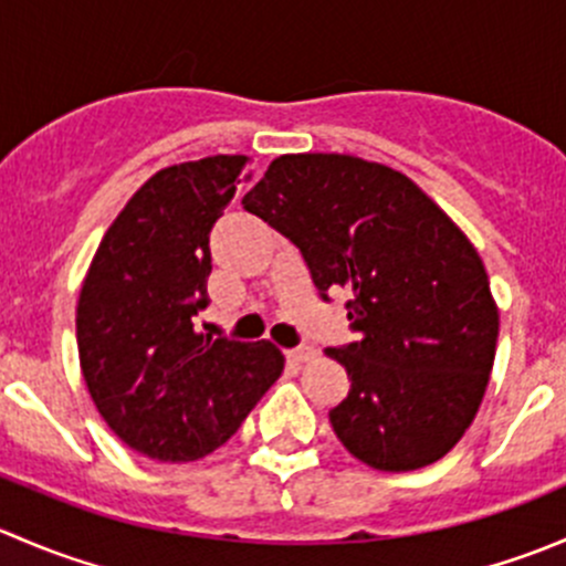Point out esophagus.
Segmentation results:
<instances>
[{
  "label": "esophagus",
  "instance_id": "34e87169",
  "mask_svg": "<svg viewBox=\"0 0 566 566\" xmlns=\"http://www.w3.org/2000/svg\"><path fill=\"white\" fill-rule=\"evenodd\" d=\"M315 356H317L315 347H310V345H301V347H293V350H287V358H293V361H298V364L312 361Z\"/></svg>",
  "mask_w": 566,
  "mask_h": 566
}]
</instances>
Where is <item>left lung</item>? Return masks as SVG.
I'll return each mask as SVG.
<instances>
[{
	"mask_svg": "<svg viewBox=\"0 0 566 566\" xmlns=\"http://www.w3.org/2000/svg\"><path fill=\"white\" fill-rule=\"evenodd\" d=\"M243 208L295 243L319 298L347 290L358 339L328 347L350 391L328 410L378 471L441 460L471 427L499 342L476 249L410 177L339 153L271 161Z\"/></svg>",
	"mask_w": 566,
	"mask_h": 566,
	"instance_id": "obj_1",
	"label": "left lung"
}]
</instances>
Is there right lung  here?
Segmentation results:
<instances>
[{"label": "right lung", "mask_w": 566, "mask_h": 566, "mask_svg": "<svg viewBox=\"0 0 566 566\" xmlns=\"http://www.w3.org/2000/svg\"><path fill=\"white\" fill-rule=\"evenodd\" d=\"M249 156H210L161 169L128 199L93 256L76 306L78 361L95 408L134 452L199 460L230 441L276 384L271 342L205 336L210 230Z\"/></svg>", "instance_id": "1"}]
</instances>
